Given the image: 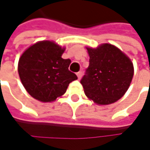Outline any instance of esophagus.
<instances>
[{
	"label": "esophagus",
	"mask_w": 150,
	"mask_h": 150,
	"mask_svg": "<svg viewBox=\"0 0 150 150\" xmlns=\"http://www.w3.org/2000/svg\"><path fill=\"white\" fill-rule=\"evenodd\" d=\"M76 75H77V77H78V79H81V75H82V72H78L77 74H76Z\"/></svg>",
	"instance_id": "34e87169"
}]
</instances>
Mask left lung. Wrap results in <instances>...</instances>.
Returning <instances> with one entry per match:
<instances>
[{
    "mask_svg": "<svg viewBox=\"0 0 150 150\" xmlns=\"http://www.w3.org/2000/svg\"><path fill=\"white\" fill-rule=\"evenodd\" d=\"M89 65L81 80L85 95L97 104H110L128 90L134 75L129 58L111 44L88 47Z\"/></svg>",
    "mask_w": 150,
    "mask_h": 150,
    "instance_id": "left-lung-1",
    "label": "left lung"
}]
</instances>
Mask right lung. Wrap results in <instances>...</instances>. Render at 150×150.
<instances>
[{
  "label": "right lung",
  "mask_w": 150,
  "mask_h": 150,
  "mask_svg": "<svg viewBox=\"0 0 150 150\" xmlns=\"http://www.w3.org/2000/svg\"><path fill=\"white\" fill-rule=\"evenodd\" d=\"M64 48L44 41L28 47L21 56L18 72L28 93L41 102H52L62 96L77 79L69 70L71 61L62 58Z\"/></svg>",
  "instance_id": "right-lung-1"
}]
</instances>
